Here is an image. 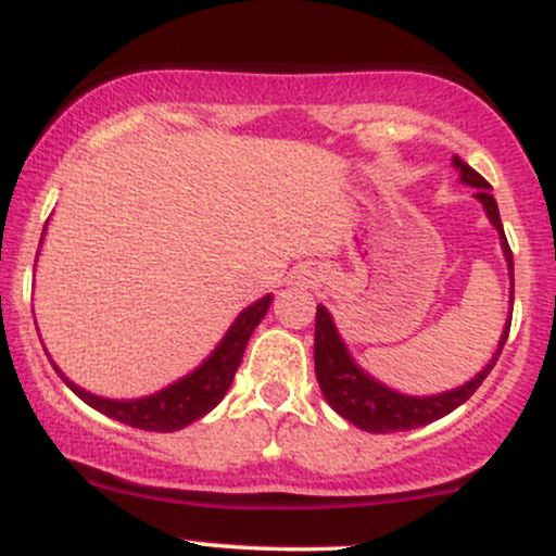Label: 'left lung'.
Listing matches in <instances>:
<instances>
[{
	"instance_id": "8db88e82",
	"label": "left lung",
	"mask_w": 556,
	"mask_h": 556,
	"mask_svg": "<svg viewBox=\"0 0 556 556\" xmlns=\"http://www.w3.org/2000/svg\"><path fill=\"white\" fill-rule=\"evenodd\" d=\"M455 167L460 169L463 182L473 185L476 198L483 203L486 208L491 225L500 229L502 238V248L504 256H507L509 264V274H513V251H509L507 238H504V227L500 219V208H496L494 195H491V185L483 180L478 172L465 164L460 156H455ZM513 290H515V279H513ZM513 321V318H509ZM509 334V324L504 327L500 350H496L494 361L483 368L481 374L476 376L473 381H468L465 387L452 389V392L444 394H433V397H407V394L392 392V389L374 381L371 376L363 374L358 366H355L353 358L348 355L344 344L337 334L334 321H331L329 311L324 305L316 308V340H314V358H316V379L318 387H321L324 397L331 407L344 420L355 424L363 431L371 433H392V431H410L418 429V426L433 424V420L444 418L446 413H452L455 407H460L465 400H470V394L476 392L478 387L483 384L491 368H494L496 358H500L504 342H507Z\"/></svg>"
}]
</instances>
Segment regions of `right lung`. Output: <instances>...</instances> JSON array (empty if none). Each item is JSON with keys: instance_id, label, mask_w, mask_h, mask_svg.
<instances>
[{"instance_id": "1", "label": "right lung", "mask_w": 556, "mask_h": 556, "mask_svg": "<svg viewBox=\"0 0 556 556\" xmlns=\"http://www.w3.org/2000/svg\"><path fill=\"white\" fill-rule=\"evenodd\" d=\"M269 305L271 295H266L261 298L258 303H253L251 308L242 311L238 321L229 327L225 340L219 342V348L212 353V358L203 363V366H198L190 376L175 381V384L162 389V392L151 394V397L104 400L96 397L91 392H83L80 387H75L73 381H67L62 374L60 376L83 402H88V405L96 407L99 413H104V416L119 420V424H127L132 426V429L143 431L185 429L188 424L206 416V413L219 405V400L225 397L229 384H232L235 379V371L240 368L245 344L251 340L253 329L258 327L261 318L266 316Z\"/></svg>"}]
</instances>
